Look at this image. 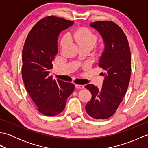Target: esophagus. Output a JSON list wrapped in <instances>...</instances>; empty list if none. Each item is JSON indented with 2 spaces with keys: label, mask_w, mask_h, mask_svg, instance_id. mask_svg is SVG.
Listing matches in <instances>:
<instances>
[{
  "label": "esophagus",
  "mask_w": 148,
  "mask_h": 148,
  "mask_svg": "<svg viewBox=\"0 0 148 148\" xmlns=\"http://www.w3.org/2000/svg\"><path fill=\"white\" fill-rule=\"evenodd\" d=\"M75 86H76V88H78V89H83V88H84V86L83 85H81V84H76V85H75Z\"/></svg>",
  "instance_id": "1"
}]
</instances>
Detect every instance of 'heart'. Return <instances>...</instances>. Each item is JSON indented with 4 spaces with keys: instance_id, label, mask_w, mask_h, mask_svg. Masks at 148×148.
Wrapping results in <instances>:
<instances>
[{
    "instance_id": "1",
    "label": "heart",
    "mask_w": 148,
    "mask_h": 148,
    "mask_svg": "<svg viewBox=\"0 0 148 148\" xmlns=\"http://www.w3.org/2000/svg\"><path fill=\"white\" fill-rule=\"evenodd\" d=\"M71 38L76 42L80 48H88L92 49L98 40V37L95 34L86 28H79L74 30L70 34ZM69 42V36H65L61 41V48Z\"/></svg>"
}]
</instances>
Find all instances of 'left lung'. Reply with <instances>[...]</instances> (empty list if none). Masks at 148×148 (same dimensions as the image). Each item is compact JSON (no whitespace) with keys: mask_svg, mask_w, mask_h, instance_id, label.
I'll return each mask as SVG.
<instances>
[{"mask_svg":"<svg viewBox=\"0 0 148 148\" xmlns=\"http://www.w3.org/2000/svg\"><path fill=\"white\" fill-rule=\"evenodd\" d=\"M100 34L105 45L99 65L104 76L101 90L92 84L85 88L92 99L85 106L87 114L96 119H105L114 114L127 92L131 75V55L123 31L111 21L90 24Z\"/></svg>","mask_w":148,"mask_h":148,"instance_id":"1","label":"left lung"}]
</instances>
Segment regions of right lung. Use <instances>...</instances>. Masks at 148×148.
Masks as SVG:
<instances>
[{"label":"right lung","mask_w":148,"mask_h":148,"mask_svg":"<svg viewBox=\"0 0 148 148\" xmlns=\"http://www.w3.org/2000/svg\"><path fill=\"white\" fill-rule=\"evenodd\" d=\"M73 21L49 16L39 20L28 34L22 51V79L37 110L48 116L61 113L74 84L53 79L49 70L58 53L57 40Z\"/></svg>","instance_id":"right-lung-1"}]
</instances>
